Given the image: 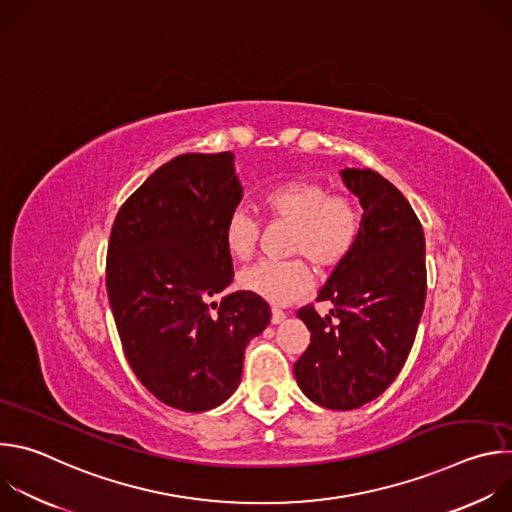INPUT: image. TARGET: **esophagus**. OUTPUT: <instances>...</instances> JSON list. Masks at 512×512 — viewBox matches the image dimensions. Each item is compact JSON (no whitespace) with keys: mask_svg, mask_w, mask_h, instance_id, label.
Returning <instances> with one entry per match:
<instances>
[{"mask_svg":"<svg viewBox=\"0 0 512 512\" xmlns=\"http://www.w3.org/2000/svg\"><path fill=\"white\" fill-rule=\"evenodd\" d=\"M283 320H285V312L279 310V308H273V310H271V322H273V324H279V322H283Z\"/></svg>","mask_w":512,"mask_h":512,"instance_id":"34e87169","label":"esophagus"}]
</instances>
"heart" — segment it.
<instances>
[{"mask_svg": "<svg viewBox=\"0 0 512 512\" xmlns=\"http://www.w3.org/2000/svg\"><path fill=\"white\" fill-rule=\"evenodd\" d=\"M269 221L291 227L287 255H302L322 271L340 265L358 241L362 214L354 198L330 194V188L312 178H291L269 186L261 196ZM261 225L243 208L227 214L223 237L235 259H249L259 241ZM239 285L249 294L287 306L302 300L312 287V271L304 259L259 261L239 273Z\"/></svg>", "mask_w": 512, "mask_h": 512, "instance_id": "heart-1", "label": "heart"}]
</instances>
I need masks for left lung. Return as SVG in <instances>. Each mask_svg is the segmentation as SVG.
<instances>
[{
	"label": "left lung",
	"instance_id": "8db88e82",
	"mask_svg": "<svg viewBox=\"0 0 512 512\" xmlns=\"http://www.w3.org/2000/svg\"><path fill=\"white\" fill-rule=\"evenodd\" d=\"M346 188L362 206L360 235L336 265L318 302L298 310L310 346L294 375L314 403L348 411L377 399L401 373L421 320L427 271L425 237L407 198L373 170L344 168Z\"/></svg>",
	"mask_w": 512,
	"mask_h": 512
}]
</instances>
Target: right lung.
<instances>
[{
	"mask_svg": "<svg viewBox=\"0 0 512 512\" xmlns=\"http://www.w3.org/2000/svg\"><path fill=\"white\" fill-rule=\"evenodd\" d=\"M233 154H182L119 208L107 249V296L129 367L162 403L200 413L239 387L245 348L269 320L235 277L225 218L243 198Z\"/></svg>",
	"mask_w": 512,
	"mask_h": 512,
	"instance_id": "1",
	"label": "right lung"
}]
</instances>
